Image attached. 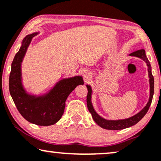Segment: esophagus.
Here are the masks:
<instances>
[{
    "label": "esophagus",
    "instance_id": "1",
    "mask_svg": "<svg viewBox=\"0 0 161 161\" xmlns=\"http://www.w3.org/2000/svg\"><path fill=\"white\" fill-rule=\"evenodd\" d=\"M83 76H84V77L85 79H89L90 77L91 76V72L89 70L87 69H85L83 70Z\"/></svg>",
    "mask_w": 161,
    "mask_h": 161
}]
</instances>
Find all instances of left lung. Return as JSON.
I'll use <instances>...</instances> for the list:
<instances>
[{
	"label": "left lung",
	"mask_w": 161,
	"mask_h": 161,
	"mask_svg": "<svg viewBox=\"0 0 161 161\" xmlns=\"http://www.w3.org/2000/svg\"><path fill=\"white\" fill-rule=\"evenodd\" d=\"M129 56L132 57H138L147 63L148 67V75H149V101L146 104V106L141 111H139L136 115L132 116L127 118L124 119H118V120H112V119H106L100 115H98L96 112L92 102V94H93V90L90 85H87V106L88 108L89 112L92 115V118L94 121L98 124L99 127L103 129L110 130H123L125 128H128L132 127V126L136 124L138 122L141 120V119L144 116L146 113H147L149 107L153 100V94H154V77L152 74V67L149 61L148 60L147 56H146L144 49H141V50L134 51L130 53Z\"/></svg>",
	"instance_id": "1"
}]
</instances>
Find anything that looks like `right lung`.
I'll return each instance as SVG.
<instances>
[{
    "instance_id": "right-lung-1",
    "label": "right lung",
    "mask_w": 161,
    "mask_h": 161,
    "mask_svg": "<svg viewBox=\"0 0 161 161\" xmlns=\"http://www.w3.org/2000/svg\"><path fill=\"white\" fill-rule=\"evenodd\" d=\"M39 34L40 31L34 32L23 40L12 61L8 85L11 96L25 120L39 126H50L60 120L68 96L78 85H84V81L82 76H74L60 79L46 93L27 91L23 83L22 63L32 39Z\"/></svg>"
}]
</instances>
